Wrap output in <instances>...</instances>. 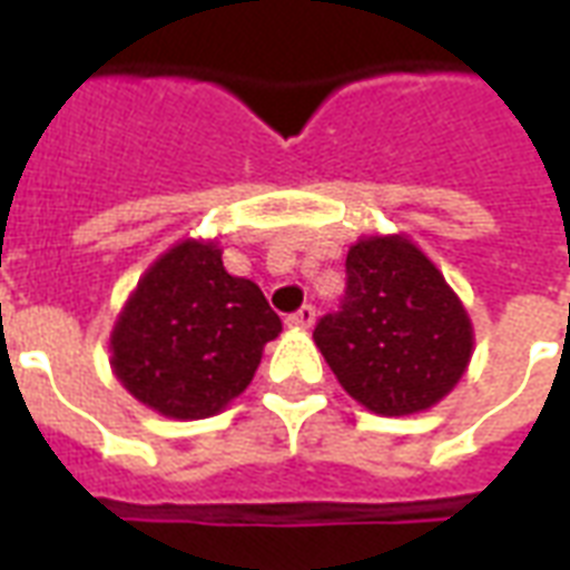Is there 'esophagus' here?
Masks as SVG:
<instances>
[{"label": "esophagus", "mask_w": 570, "mask_h": 570, "mask_svg": "<svg viewBox=\"0 0 570 570\" xmlns=\"http://www.w3.org/2000/svg\"><path fill=\"white\" fill-rule=\"evenodd\" d=\"M313 322H316V307L313 304H304V307H298V311L286 316V325L295 331L313 328Z\"/></svg>", "instance_id": "34e87169"}]
</instances>
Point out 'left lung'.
<instances>
[{
	"mask_svg": "<svg viewBox=\"0 0 570 570\" xmlns=\"http://www.w3.org/2000/svg\"><path fill=\"white\" fill-rule=\"evenodd\" d=\"M313 340L348 396L381 416L434 407L473 355L464 304L405 233L348 248L343 307L322 316Z\"/></svg>",
	"mask_w": 570,
	"mask_h": 570,
	"instance_id": "left-lung-1",
	"label": "left lung"
}]
</instances>
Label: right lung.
<instances>
[{
  "instance_id": "right-lung-1",
  "label": "right lung",
  "mask_w": 570,
  "mask_h": 570,
  "mask_svg": "<svg viewBox=\"0 0 570 570\" xmlns=\"http://www.w3.org/2000/svg\"><path fill=\"white\" fill-rule=\"evenodd\" d=\"M284 331L266 295L230 275L215 239H183L147 268L111 328V373L156 414L204 420L230 405Z\"/></svg>"
}]
</instances>
